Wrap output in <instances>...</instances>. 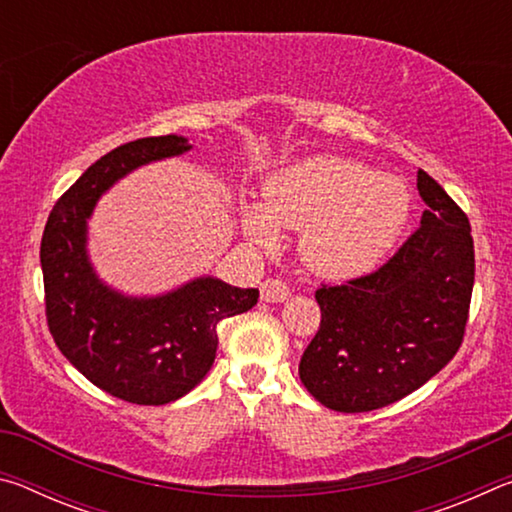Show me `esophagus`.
Masks as SVG:
<instances>
[{
  "instance_id": "obj_1",
  "label": "esophagus",
  "mask_w": 512,
  "mask_h": 512,
  "mask_svg": "<svg viewBox=\"0 0 512 512\" xmlns=\"http://www.w3.org/2000/svg\"><path fill=\"white\" fill-rule=\"evenodd\" d=\"M259 291H262L264 302H284L291 296V289L287 287V282L275 280V277H268V280H264Z\"/></svg>"
}]
</instances>
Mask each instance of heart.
<instances>
[{
    "label": "heart",
    "mask_w": 512,
    "mask_h": 512,
    "mask_svg": "<svg viewBox=\"0 0 512 512\" xmlns=\"http://www.w3.org/2000/svg\"><path fill=\"white\" fill-rule=\"evenodd\" d=\"M411 196L400 180L345 158H309L273 173L264 207H241V225L271 248L282 228L304 230L302 255L316 273L357 277L375 268L400 239Z\"/></svg>",
    "instance_id": "b5f03b06"
}]
</instances>
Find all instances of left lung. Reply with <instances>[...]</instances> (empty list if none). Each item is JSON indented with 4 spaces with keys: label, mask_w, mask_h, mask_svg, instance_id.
<instances>
[{
    "label": "left lung",
    "mask_w": 512,
    "mask_h": 512,
    "mask_svg": "<svg viewBox=\"0 0 512 512\" xmlns=\"http://www.w3.org/2000/svg\"><path fill=\"white\" fill-rule=\"evenodd\" d=\"M420 228L368 275L316 291L320 327L300 381L332 411L363 413L402 400L443 370L463 343L474 287L465 212L427 171Z\"/></svg>",
    "instance_id": "1"
}]
</instances>
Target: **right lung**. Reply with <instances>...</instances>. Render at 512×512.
I'll list each match as a JSON object with an SVG mask.
<instances>
[{"mask_svg": "<svg viewBox=\"0 0 512 512\" xmlns=\"http://www.w3.org/2000/svg\"><path fill=\"white\" fill-rule=\"evenodd\" d=\"M192 149L162 135L121 144L58 198L40 244L49 332L67 361L112 397L160 406L187 395L212 368L219 320L257 305V289L196 277L155 298L103 284L88 257V219L99 196L126 173Z\"/></svg>", "mask_w": 512, "mask_h": 512, "instance_id": "add662e5", "label": "right lung"}]
</instances>
